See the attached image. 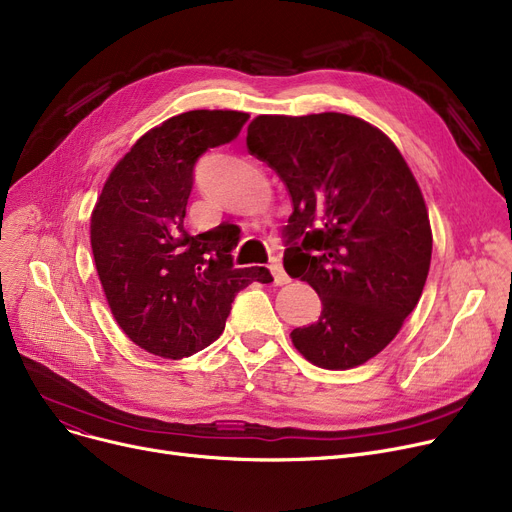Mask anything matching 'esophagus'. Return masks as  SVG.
<instances>
[{
	"label": "esophagus",
	"instance_id": "1",
	"mask_svg": "<svg viewBox=\"0 0 512 512\" xmlns=\"http://www.w3.org/2000/svg\"><path fill=\"white\" fill-rule=\"evenodd\" d=\"M270 270H272V274H274V282H276L278 286H282V284H288V282H290V276L286 274L284 265H282V261H280L278 257H274V259L270 261Z\"/></svg>",
	"mask_w": 512,
	"mask_h": 512
}]
</instances>
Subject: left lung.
<instances>
[{"label": "left lung", "instance_id": "1", "mask_svg": "<svg viewBox=\"0 0 512 512\" xmlns=\"http://www.w3.org/2000/svg\"><path fill=\"white\" fill-rule=\"evenodd\" d=\"M247 149L292 201L284 270L313 286L321 315L292 330L317 367H357L392 342L417 307L432 261L419 184L382 130L336 114L257 116Z\"/></svg>", "mask_w": 512, "mask_h": 512}]
</instances>
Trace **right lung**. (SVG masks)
<instances>
[{
  "instance_id": "right-lung-1",
  "label": "right lung",
  "mask_w": 512,
  "mask_h": 512,
  "mask_svg": "<svg viewBox=\"0 0 512 512\" xmlns=\"http://www.w3.org/2000/svg\"><path fill=\"white\" fill-rule=\"evenodd\" d=\"M245 112L193 110L155 126L107 178L91 215L95 267L124 334L164 359L191 357L226 328L236 294L274 282L267 267H234L240 228L184 230L199 157L234 141Z\"/></svg>"
}]
</instances>
